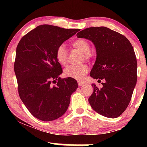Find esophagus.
I'll list each match as a JSON object with an SVG mask.
<instances>
[{
	"label": "esophagus",
	"mask_w": 147,
	"mask_h": 147,
	"mask_svg": "<svg viewBox=\"0 0 147 147\" xmlns=\"http://www.w3.org/2000/svg\"><path fill=\"white\" fill-rule=\"evenodd\" d=\"M84 84H85V83L83 82H81V81H79L78 82V85L79 86H84Z\"/></svg>",
	"instance_id": "esophagus-1"
}]
</instances>
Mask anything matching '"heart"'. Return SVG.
Masks as SVG:
<instances>
[{
	"label": "heart",
	"instance_id": "b5f03b06",
	"mask_svg": "<svg viewBox=\"0 0 147 147\" xmlns=\"http://www.w3.org/2000/svg\"><path fill=\"white\" fill-rule=\"evenodd\" d=\"M72 46L82 52V59L89 60L92 58V53L90 50V44L86 40L79 38L72 42ZM56 59L60 65L65 66L68 63V52L63 45H61L56 50ZM89 67L87 64L79 65H70L64 70V75L69 78L81 80L88 72Z\"/></svg>",
	"mask_w": 147,
	"mask_h": 147
}]
</instances>
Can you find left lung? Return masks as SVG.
<instances>
[{"label": "left lung", "instance_id": "8db88e82", "mask_svg": "<svg viewBox=\"0 0 147 147\" xmlns=\"http://www.w3.org/2000/svg\"><path fill=\"white\" fill-rule=\"evenodd\" d=\"M77 36L90 40L95 46L97 58L90 77L105 80L101 88L92 84L89 104L103 116L119 117L129 106L137 82V60L132 45L124 35L106 27L86 28Z\"/></svg>", "mask_w": 147, "mask_h": 147}]
</instances>
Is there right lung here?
<instances>
[{"instance_id": "add662e5", "label": "right lung", "mask_w": 147, "mask_h": 147, "mask_svg": "<svg viewBox=\"0 0 147 147\" xmlns=\"http://www.w3.org/2000/svg\"><path fill=\"white\" fill-rule=\"evenodd\" d=\"M78 31L41 25L22 37L17 45L14 72L18 94L30 113L40 120L63 115L78 88L75 79L59 77L63 71L56 59L57 48Z\"/></svg>"}]
</instances>
